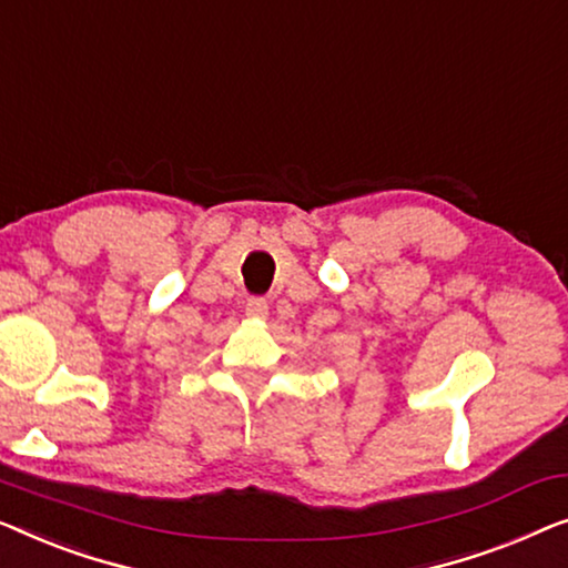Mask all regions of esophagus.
<instances>
[{
  "instance_id": "esophagus-1",
  "label": "esophagus",
  "mask_w": 568,
  "mask_h": 568,
  "mask_svg": "<svg viewBox=\"0 0 568 568\" xmlns=\"http://www.w3.org/2000/svg\"><path fill=\"white\" fill-rule=\"evenodd\" d=\"M267 298H262V295H252V298H246V316L250 318H265L267 316Z\"/></svg>"
}]
</instances>
